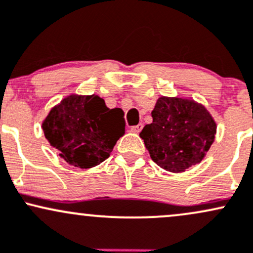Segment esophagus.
Returning a JSON list of instances; mask_svg holds the SVG:
<instances>
[{
	"instance_id": "obj_1",
	"label": "esophagus",
	"mask_w": 253,
	"mask_h": 253,
	"mask_svg": "<svg viewBox=\"0 0 253 253\" xmlns=\"http://www.w3.org/2000/svg\"><path fill=\"white\" fill-rule=\"evenodd\" d=\"M142 127H143V124L140 123V124H137V126H131V131H132V132H136V134H137V132L141 131Z\"/></svg>"
}]
</instances>
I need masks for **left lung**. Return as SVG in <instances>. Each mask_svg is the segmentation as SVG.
Returning <instances> with one entry per match:
<instances>
[{"mask_svg": "<svg viewBox=\"0 0 253 253\" xmlns=\"http://www.w3.org/2000/svg\"><path fill=\"white\" fill-rule=\"evenodd\" d=\"M153 123L142 129L150 158L161 169L184 172L200 164L214 142L216 124L202 105L181 98L158 99Z\"/></svg>", "mask_w": 253, "mask_h": 253, "instance_id": "left-lung-1", "label": "left lung"}]
</instances>
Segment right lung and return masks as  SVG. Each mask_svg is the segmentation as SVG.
<instances>
[{
  "label": "right lung",
  "instance_id": "add662e5",
  "mask_svg": "<svg viewBox=\"0 0 253 253\" xmlns=\"http://www.w3.org/2000/svg\"><path fill=\"white\" fill-rule=\"evenodd\" d=\"M122 109L105 105L98 95H69L51 110L42 123L46 140L72 166L90 169L111 154L124 134Z\"/></svg>",
  "mask_w": 253,
  "mask_h": 253
}]
</instances>
